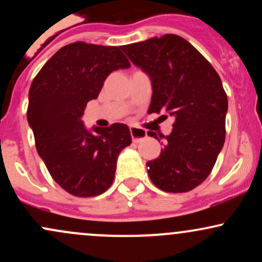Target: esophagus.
Here are the masks:
<instances>
[{
    "label": "esophagus",
    "mask_w": 262,
    "mask_h": 262,
    "mask_svg": "<svg viewBox=\"0 0 262 262\" xmlns=\"http://www.w3.org/2000/svg\"><path fill=\"white\" fill-rule=\"evenodd\" d=\"M130 135H132V139H133V141L138 143V141H141V140L145 139L146 132L144 130V129H140L137 127H130Z\"/></svg>",
    "instance_id": "obj_1"
}]
</instances>
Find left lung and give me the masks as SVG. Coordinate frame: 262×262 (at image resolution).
Listing matches in <instances>:
<instances>
[{"label": "left lung", "instance_id": "left-lung-1", "mask_svg": "<svg viewBox=\"0 0 262 262\" xmlns=\"http://www.w3.org/2000/svg\"><path fill=\"white\" fill-rule=\"evenodd\" d=\"M122 50L151 81L148 112L175 117L171 134L159 135L165 139L160 156L146 162L150 180L165 192L191 191L208 177L224 145L228 98L221 77L180 35L150 38ZM148 135L159 140L154 132Z\"/></svg>", "mask_w": 262, "mask_h": 262}]
</instances>
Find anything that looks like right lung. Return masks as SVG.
<instances>
[{"instance_id":"1","label":"right lung","mask_w":262,"mask_h":262,"mask_svg":"<svg viewBox=\"0 0 262 262\" xmlns=\"http://www.w3.org/2000/svg\"><path fill=\"white\" fill-rule=\"evenodd\" d=\"M130 64L118 47L69 44L45 62L29 89L27 119L35 148L52 177L76 197H93L112 185L117 159L130 145L128 125L87 130L81 121L104 80Z\"/></svg>"}]
</instances>
